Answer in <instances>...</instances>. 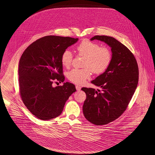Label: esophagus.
Here are the masks:
<instances>
[{
    "label": "esophagus",
    "instance_id": "34e87169",
    "mask_svg": "<svg viewBox=\"0 0 155 155\" xmlns=\"http://www.w3.org/2000/svg\"><path fill=\"white\" fill-rule=\"evenodd\" d=\"M76 88L77 89V91H80L81 88V87H80V86H79V85H76Z\"/></svg>",
    "mask_w": 155,
    "mask_h": 155
}]
</instances>
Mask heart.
<instances>
[{
  "label": "heart",
  "mask_w": 155,
  "mask_h": 155,
  "mask_svg": "<svg viewBox=\"0 0 155 155\" xmlns=\"http://www.w3.org/2000/svg\"><path fill=\"white\" fill-rule=\"evenodd\" d=\"M78 55L85 57L84 68L72 69L67 73V78L71 82L82 85L90 78L92 72L95 74L103 73L110 64L112 53L107 46H100L96 42L84 40L76 47ZM73 55L68 50H65L61 56V63L66 68L71 66Z\"/></svg>",
  "instance_id": "b5f03b06"
}]
</instances>
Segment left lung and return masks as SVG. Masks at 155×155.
Here are the masks:
<instances>
[{"mask_svg":"<svg viewBox=\"0 0 155 155\" xmlns=\"http://www.w3.org/2000/svg\"><path fill=\"white\" fill-rule=\"evenodd\" d=\"M99 40L110 46V64L91 83L101 91L82 88L87 98L83 106L85 118L96 125L108 124L120 117L133 97L138 82L137 60L131 51L114 38L95 36L91 41Z\"/></svg>","mask_w":155,"mask_h":155,"instance_id":"left-lung-1","label":"left lung"}]
</instances>
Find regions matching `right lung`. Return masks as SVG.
<instances>
[{
    "label": "right lung",
    "mask_w": 155,
    "mask_h": 155,
    "mask_svg": "<svg viewBox=\"0 0 155 155\" xmlns=\"http://www.w3.org/2000/svg\"><path fill=\"white\" fill-rule=\"evenodd\" d=\"M78 38L46 36L30 45L19 61V91L24 105L34 116L47 120L61 114L69 97L76 89L73 84L52 87L54 81L63 82L62 53Z\"/></svg>",
    "instance_id": "add662e5"
}]
</instances>
